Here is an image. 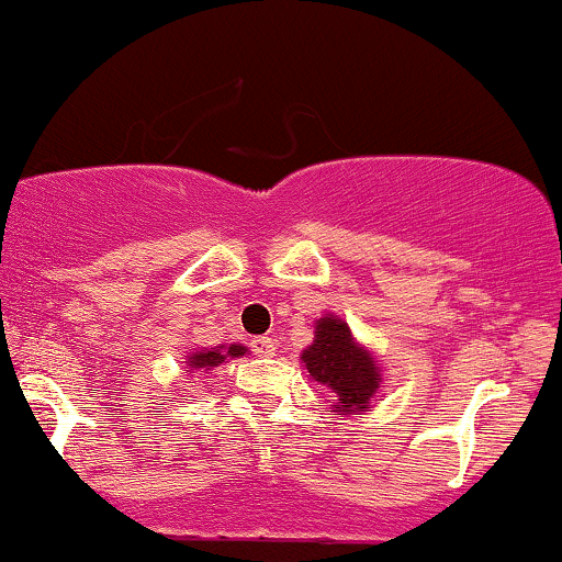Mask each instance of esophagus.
Instances as JSON below:
<instances>
[{
	"mask_svg": "<svg viewBox=\"0 0 562 562\" xmlns=\"http://www.w3.org/2000/svg\"><path fill=\"white\" fill-rule=\"evenodd\" d=\"M251 350H254L256 356H261V358H272L277 353V346H274L272 337H254Z\"/></svg>",
	"mask_w": 562,
	"mask_h": 562,
	"instance_id": "34e87169",
	"label": "esophagus"
}]
</instances>
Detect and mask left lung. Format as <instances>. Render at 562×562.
Wrapping results in <instances>:
<instances>
[{"mask_svg":"<svg viewBox=\"0 0 562 562\" xmlns=\"http://www.w3.org/2000/svg\"><path fill=\"white\" fill-rule=\"evenodd\" d=\"M308 376L333 392L337 416L363 414L382 387V367L367 346L356 340L348 322L324 314L314 324V342L301 353Z\"/></svg>","mask_w":562,"mask_h":562,"instance_id":"8db88e82","label":"left lung"}]
</instances>
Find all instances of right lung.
<instances>
[{
	"label": "right lung",
	"instance_id": "right-lung-1",
	"mask_svg": "<svg viewBox=\"0 0 562 562\" xmlns=\"http://www.w3.org/2000/svg\"><path fill=\"white\" fill-rule=\"evenodd\" d=\"M248 353L246 346H240V342H233V346H216V348H191V353L186 356V371H212L216 367H222V363L233 361V358H243Z\"/></svg>",
	"mask_w": 562,
	"mask_h": 562
}]
</instances>
